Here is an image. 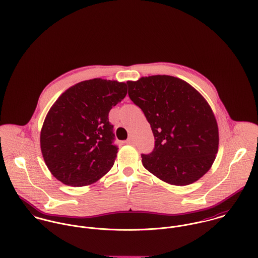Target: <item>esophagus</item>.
Returning <instances> with one entry per match:
<instances>
[{"mask_svg":"<svg viewBox=\"0 0 258 258\" xmlns=\"http://www.w3.org/2000/svg\"><path fill=\"white\" fill-rule=\"evenodd\" d=\"M126 144H128V145H133V144H134V138H133V137H129V138L127 139V141H126Z\"/></svg>","mask_w":258,"mask_h":258,"instance_id":"esophagus-1","label":"esophagus"}]
</instances>
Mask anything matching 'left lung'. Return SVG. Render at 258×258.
I'll use <instances>...</instances> for the list:
<instances>
[{
	"label": "left lung",
	"mask_w": 258,
	"mask_h": 258,
	"mask_svg": "<svg viewBox=\"0 0 258 258\" xmlns=\"http://www.w3.org/2000/svg\"><path fill=\"white\" fill-rule=\"evenodd\" d=\"M130 99L144 112L155 138L142 164L160 180L175 185L192 184L215 162L219 128L204 96L184 80L152 75L127 81Z\"/></svg>",
	"instance_id": "8db88e82"
}]
</instances>
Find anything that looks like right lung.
<instances>
[{
    "mask_svg": "<svg viewBox=\"0 0 258 258\" xmlns=\"http://www.w3.org/2000/svg\"><path fill=\"white\" fill-rule=\"evenodd\" d=\"M126 94L125 82L94 78L76 83L58 97L40 131L41 154L54 178L83 186L109 172L118 147L108 114Z\"/></svg>",
    "mask_w": 258,
    "mask_h": 258,
    "instance_id": "add662e5",
    "label": "right lung"
}]
</instances>
